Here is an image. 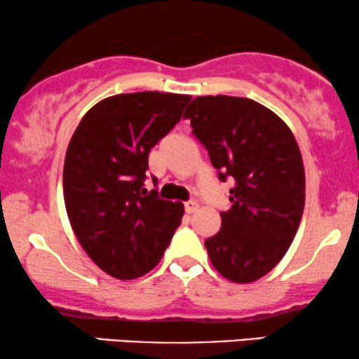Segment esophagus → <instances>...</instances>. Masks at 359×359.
<instances>
[{
    "mask_svg": "<svg viewBox=\"0 0 359 359\" xmlns=\"http://www.w3.org/2000/svg\"><path fill=\"white\" fill-rule=\"evenodd\" d=\"M184 210L186 214H194L196 210H198V203H194V201H188V203H184Z\"/></svg>",
    "mask_w": 359,
    "mask_h": 359,
    "instance_id": "34e87169",
    "label": "esophagus"
}]
</instances>
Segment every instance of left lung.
<instances>
[{"mask_svg":"<svg viewBox=\"0 0 359 359\" xmlns=\"http://www.w3.org/2000/svg\"><path fill=\"white\" fill-rule=\"evenodd\" d=\"M193 134L219 180H233L232 208L205 240L210 263L229 281L247 284L281 262L306 203L302 155L281 117L248 97L198 96L186 107Z\"/></svg>","mask_w":359,"mask_h":359,"instance_id":"1","label":"left lung"}]
</instances>
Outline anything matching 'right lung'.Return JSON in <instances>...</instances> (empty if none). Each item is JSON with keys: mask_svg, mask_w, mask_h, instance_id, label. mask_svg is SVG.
<instances>
[{"mask_svg": "<svg viewBox=\"0 0 359 359\" xmlns=\"http://www.w3.org/2000/svg\"><path fill=\"white\" fill-rule=\"evenodd\" d=\"M191 96L140 91L106 97L68 144L63 198L78 242L102 271L135 279L163 257L184 208L147 193L149 154L183 116Z\"/></svg>", "mask_w": 359, "mask_h": 359, "instance_id": "1", "label": "right lung"}]
</instances>
